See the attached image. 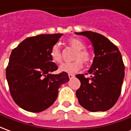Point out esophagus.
Returning a JSON list of instances; mask_svg holds the SVG:
<instances>
[{"label": "esophagus", "instance_id": "1", "mask_svg": "<svg viewBox=\"0 0 131 131\" xmlns=\"http://www.w3.org/2000/svg\"><path fill=\"white\" fill-rule=\"evenodd\" d=\"M68 77H69V78L70 79H72L75 77V75H74L73 74H68Z\"/></svg>", "mask_w": 131, "mask_h": 131}]
</instances>
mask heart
<instances>
[{"label": "heart", "mask_w": 131, "mask_h": 131, "mask_svg": "<svg viewBox=\"0 0 131 131\" xmlns=\"http://www.w3.org/2000/svg\"><path fill=\"white\" fill-rule=\"evenodd\" d=\"M68 43L77 50L74 59L75 61L73 62L64 63L59 67V70L61 72L68 73H74L80 70L83 66V62L88 63L91 60L90 53L85 49V43L78 38H70L68 39ZM50 57L53 62L56 63H60L62 61V56L60 47L58 44H55L51 47L50 50Z\"/></svg>", "instance_id": "b5f03b06"}]
</instances>
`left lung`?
<instances>
[{"mask_svg":"<svg viewBox=\"0 0 131 131\" xmlns=\"http://www.w3.org/2000/svg\"><path fill=\"white\" fill-rule=\"evenodd\" d=\"M88 37L94 48V58L88 73L76 75L80 87L76 91L80 104L90 112H105L116 103L121 92L125 67L116 46L102 34L90 31L75 32Z\"/></svg>","mask_w":131,"mask_h":131,"instance_id":"8db88e82","label":"left lung"}]
</instances>
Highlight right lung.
<instances>
[{
  "label": "right lung",
  "mask_w": 131,
  "mask_h": 131,
  "mask_svg": "<svg viewBox=\"0 0 131 131\" xmlns=\"http://www.w3.org/2000/svg\"><path fill=\"white\" fill-rule=\"evenodd\" d=\"M62 35L27 38L11 52L6 78L15 102L25 111L38 113L49 108L58 97L59 88L69 81L67 73H51L58 67L50 50Z\"/></svg>",
  "instance_id": "1"
}]
</instances>
